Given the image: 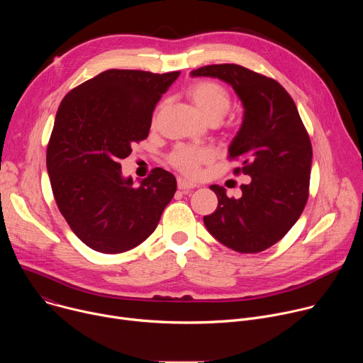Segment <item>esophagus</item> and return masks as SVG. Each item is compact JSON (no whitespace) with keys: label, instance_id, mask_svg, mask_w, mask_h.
<instances>
[{"label":"esophagus","instance_id":"1","mask_svg":"<svg viewBox=\"0 0 363 363\" xmlns=\"http://www.w3.org/2000/svg\"><path fill=\"white\" fill-rule=\"evenodd\" d=\"M196 185L194 184V182H189V181H186V179H184V178H178V188L181 189V191H189V189H194Z\"/></svg>","mask_w":363,"mask_h":363}]
</instances>
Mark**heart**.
I'll return each mask as SVG.
<instances>
[{
  "instance_id": "b5f03b06",
  "label": "heart",
  "mask_w": 363,
  "mask_h": 363,
  "mask_svg": "<svg viewBox=\"0 0 363 363\" xmlns=\"http://www.w3.org/2000/svg\"><path fill=\"white\" fill-rule=\"evenodd\" d=\"M189 97L198 111L208 119H221L231 106V96L228 90L216 82H198L188 90ZM214 152L210 147H199L181 145L171 153V164L182 174L195 177L199 174L201 165L210 162Z\"/></svg>"
}]
</instances>
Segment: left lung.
<instances>
[{
	"instance_id": "obj_1",
	"label": "left lung",
	"mask_w": 363,
	"mask_h": 363,
	"mask_svg": "<svg viewBox=\"0 0 363 363\" xmlns=\"http://www.w3.org/2000/svg\"><path fill=\"white\" fill-rule=\"evenodd\" d=\"M192 77H216L240 97L244 115L228 153L251 177L242 195L228 198L211 185L217 210L203 217L208 233L238 252H260L280 241L301 216L308 196L312 143L290 94L276 80L238 65H211Z\"/></svg>"
}]
</instances>
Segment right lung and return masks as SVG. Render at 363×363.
I'll return each instance as SVG.
<instances>
[{"label":"right lung","mask_w":363,"mask_h":363,"mask_svg":"<svg viewBox=\"0 0 363 363\" xmlns=\"http://www.w3.org/2000/svg\"><path fill=\"white\" fill-rule=\"evenodd\" d=\"M181 72L106 70L62 100L47 146V172L62 216L91 250L118 254L157 228L177 191L175 177L155 168L139 186L121 160L149 135L152 112Z\"/></svg>","instance_id":"1"}]
</instances>
